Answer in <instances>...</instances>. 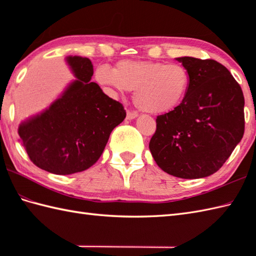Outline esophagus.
I'll list each match as a JSON object with an SVG mask.
<instances>
[{
    "label": "esophagus",
    "instance_id": "obj_1",
    "mask_svg": "<svg viewBox=\"0 0 256 256\" xmlns=\"http://www.w3.org/2000/svg\"><path fill=\"white\" fill-rule=\"evenodd\" d=\"M138 114L135 112V111H128V113H126V118L128 120H133V118H138Z\"/></svg>",
    "mask_w": 256,
    "mask_h": 256
}]
</instances>
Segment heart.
Returning a JSON list of instances; mask_svg holds the SVG:
<instances>
[{
	"instance_id": "obj_1",
	"label": "heart",
	"mask_w": 256,
	"mask_h": 256,
	"mask_svg": "<svg viewBox=\"0 0 256 256\" xmlns=\"http://www.w3.org/2000/svg\"><path fill=\"white\" fill-rule=\"evenodd\" d=\"M112 92L134 91V102L146 113L166 114L182 104L190 84L188 70L178 64L123 60L114 70L99 67L94 74Z\"/></svg>"
}]
</instances>
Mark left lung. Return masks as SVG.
Masks as SVG:
<instances>
[{"instance_id":"left-lung-1","label":"left lung","mask_w":256,"mask_h":256,"mask_svg":"<svg viewBox=\"0 0 256 256\" xmlns=\"http://www.w3.org/2000/svg\"><path fill=\"white\" fill-rule=\"evenodd\" d=\"M190 84L176 110L158 116L150 150L165 172L184 179L208 177L229 158L244 134V96L224 64L179 57Z\"/></svg>"}]
</instances>
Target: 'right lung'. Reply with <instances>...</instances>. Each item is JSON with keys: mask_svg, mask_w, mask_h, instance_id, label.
Wrapping results in <instances>:
<instances>
[{"mask_svg": "<svg viewBox=\"0 0 256 256\" xmlns=\"http://www.w3.org/2000/svg\"><path fill=\"white\" fill-rule=\"evenodd\" d=\"M76 79L40 113L22 122L18 135L34 164L56 175L84 172L100 158L113 128L126 116L121 103L91 82L89 58L68 56Z\"/></svg>", "mask_w": 256, "mask_h": 256, "instance_id": "right-lung-1", "label": "right lung"}]
</instances>
